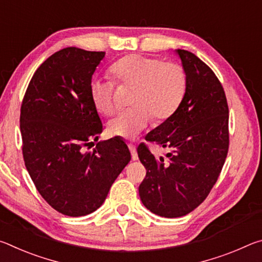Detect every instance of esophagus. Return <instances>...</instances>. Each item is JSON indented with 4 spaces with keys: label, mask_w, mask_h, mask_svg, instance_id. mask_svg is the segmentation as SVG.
<instances>
[{
    "label": "esophagus",
    "mask_w": 262,
    "mask_h": 262,
    "mask_svg": "<svg viewBox=\"0 0 262 262\" xmlns=\"http://www.w3.org/2000/svg\"><path fill=\"white\" fill-rule=\"evenodd\" d=\"M129 149H130V152H132V158L133 161H137L139 159V156H137V151H136V147L134 144H129Z\"/></svg>",
    "instance_id": "obj_1"
}]
</instances>
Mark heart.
I'll return each mask as SVG.
<instances>
[{
  "label": "heart",
  "mask_w": 262,
  "mask_h": 262,
  "mask_svg": "<svg viewBox=\"0 0 262 262\" xmlns=\"http://www.w3.org/2000/svg\"><path fill=\"white\" fill-rule=\"evenodd\" d=\"M111 73L120 84L134 86L130 105L119 112L108 123L112 135L133 139L151 120L164 121L174 114L183 101L187 75L178 62H163L158 57L133 54L118 60ZM90 95L100 113L111 115L115 110L114 83L95 78L90 83Z\"/></svg>",
  "instance_id": "b5f03b06"
}]
</instances>
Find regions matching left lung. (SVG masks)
Segmentation results:
<instances>
[{
  "label": "left lung",
  "instance_id": "obj_1",
  "mask_svg": "<svg viewBox=\"0 0 262 262\" xmlns=\"http://www.w3.org/2000/svg\"><path fill=\"white\" fill-rule=\"evenodd\" d=\"M187 75L179 108L145 136L168 148L158 159L142 143L137 154L147 176L139 187L141 201L154 214L174 219L205 201L224 165L229 150V107L223 86L205 62L177 50Z\"/></svg>",
  "mask_w": 262,
  "mask_h": 262
}]
</instances>
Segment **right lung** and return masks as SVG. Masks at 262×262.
I'll return each mask as SVG.
<instances>
[{
    "label": "right lung",
    "instance_id": "obj_1",
    "mask_svg": "<svg viewBox=\"0 0 262 262\" xmlns=\"http://www.w3.org/2000/svg\"><path fill=\"white\" fill-rule=\"evenodd\" d=\"M104 56L76 47L54 53L35 70L20 107L26 170L48 205L72 217L98 209L132 158L120 137L85 151L104 129L90 95Z\"/></svg>",
    "mask_w": 262,
    "mask_h": 262
}]
</instances>
